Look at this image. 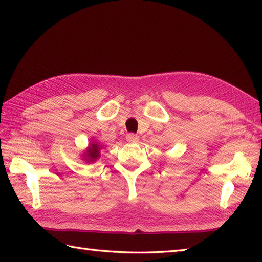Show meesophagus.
<instances>
[{
	"mask_svg": "<svg viewBox=\"0 0 262 262\" xmlns=\"http://www.w3.org/2000/svg\"><path fill=\"white\" fill-rule=\"evenodd\" d=\"M126 140H127V142H129V143H135V142L140 140V138H138V136L135 135V134H128L126 136Z\"/></svg>",
	"mask_w": 262,
	"mask_h": 262,
	"instance_id": "esophagus-1",
	"label": "esophagus"
}]
</instances>
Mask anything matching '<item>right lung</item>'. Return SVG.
<instances>
[{
    "label": "right lung",
    "instance_id": "1",
    "mask_svg": "<svg viewBox=\"0 0 262 262\" xmlns=\"http://www.w3.org/2000/svg\"><path fill=\"white\" fill-rule=\"evenodd\" d=\"M101 145L98 142H91L89 144V147L86 148V151L82 154V158L86 162L93 163L94 161H97L100 157V151H101Z\"/></svg>",
    "mask_w": 262,
    "mask_h": 262
}]
</instances>
